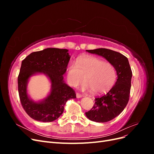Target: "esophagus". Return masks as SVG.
<instances>
[{"label": "esophagus", "instance_id": "obj_1", "mask_svg": "<svg viewBox=\"0 0 154 154\" xmlns=\"http://www.w3.org/2000/svg\"><path fill=\"white\" fill-rule=\"evenodd\" d=\"M83 97V95L82 94H80V93H76V97L77 98H80V97Z\"/></svg>", "mask_w": 154, "mask_h": 154}]
</instances>
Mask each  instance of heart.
Segmentation results:
<instances>
[{
	"label": "heart",
	"mask_w": 154,
	"mask_h": 154,
	"mask_svg": "<svg viewBox=\"0 0 154 154\" xmlns=\"http://www.w3.org/2000/svg\"><path fill=\"white\" fill-rule=\"evenodd\" d=\"M67 81L69 85L78 87L84 80L83 91H92L96 94H104L114 85L117 72L112 64L100 58L88 57L70 63L67 69Z\"/></svg>",
	"instance_id": "heart-1"
}]
</instances>
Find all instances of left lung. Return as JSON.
<instances>
[{"mask_svg": "<svg viewBox=\"0 0 154 154\" xmlns=\"http://www.w3.org/2000/svg\"><path fill=\"white\" fill-rule=\"evenodd\" d=\"M87 51L103 57L116 69L118 79L115 85L106 94L96 97L94 106L85 112L87 118L93 122H108L122 113L128 103L131 88L132 70L128 58L116 51L105 48Z\"/></svg>", "mask_w": 154, "mask_h": 154, "instance_id": "left-lung-1", "label": "left lung"}]
</instances>
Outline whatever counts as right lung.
I'll return each mask as SVG.
<instances>
[{
  "mask_svg": "<svg viewBox=\"0 0 154 154\" xmlns=\"http://www.w3.org/2000/svg\"><path fill=\"white\" fill-rule=\"evenodd\" d=\"M66 49L47 48L29 54L22 60L18 76V91L23 109L29 116L42 122H52L62 114L64 106L76 98V93L63 81L70 60ZM36 73H44L50 79L51 91L43 101L35 102L26 92L29 78Z\"/></svg>",
  "mask_w": 154,
  "mask_h": 154,
  "instance_id": "add662e5",
  "label": "right lung"
}]
</instances>
